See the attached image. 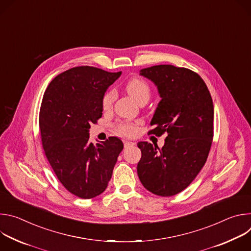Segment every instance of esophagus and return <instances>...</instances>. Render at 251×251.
Instances as JSON below:
<instances>
[{
  "label": "esophagus",
  "mask_w": 251,
  "mask_h": 251,
  "mask_svg": "<svg viewBox=\"0 0 251 251\" xmlns=\"http://www.w3.org/2000/svg\"><path fill=\"white\" fill-rule=\"evenodd\" d=\"M135 143L134 142H131V141H129V140H124V147L125 148H127L128 146H130V145H134Z\"/></svg>",
  "instance_id": "1"
}]
</instances>
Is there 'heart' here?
I'll list each match as a JSON object with an SVG mask.
<instances>
[{
    "instance_id": "1",
    "label": "heart",
    "mask_w": 251,
    "mask_h": 251,
    "mask_svg": "<svg viewBox=\"0 0 251 251\" xmlns=\"http://www.w3.org/2000/svg\"><path fill=\"white\" fill-rule=\"evenodd\" d=\"M125 89L127 93L133 97L139 104H145L151 97V86L143 78L134 77L130 79L126 85ZM116 99V92L114 90H108L105 92L102 97V108L105 111H109ZM140 122H130L121 121L115 125V131L117 134L122 136H132L136 134L138 130V125Z\"/></svg>"
}]
</instances>
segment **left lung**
Returning a JSON list of instances; mask_svg holds the SVG:
<instances>
[{
	"instance_id": "8db88e82",
	"label": "left lung",
	"mask_w": 251,
	"mask_h": 251,
	"mask_svg": "<svg viewBox=\"0 0 251 251\" xmlns=\"http://www.w3.org/2000/svg\"><path fill=\"white\" fill-rule=\"evenodd\" d=\"M140 75L157 85L162 97L148 134L167 137L161 149L138 143V176L154 195L172 197L189 187L206 162L213 138L212 99L202 78L189 68L161 64Z\"/></svg>"
}]
</instances>
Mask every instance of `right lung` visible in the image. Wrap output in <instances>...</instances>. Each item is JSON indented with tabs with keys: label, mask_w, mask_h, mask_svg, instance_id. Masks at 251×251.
I'll list each match as a JSON object with an SVG mask.
<instances>
[{
	"label": "right lung",
	"mask_w": 251,
	"mask_h": 251,
	"mask_svg": "<svg viewBox=\"0 0 251 251\" xmlns=\"http://www.w3.org/2000/svg\"><path fill=\"white\" fill-rule=\"evenodd\" d=\"M93 66L70 68L49 84L40 110L42 145L62 186L81 199L102 194L112 176L123 143L109 137L94 145L90 125L102 117V97L119 76Z\"/></svg>",
	"instance_id": "add662e5"
}]
</instances>
